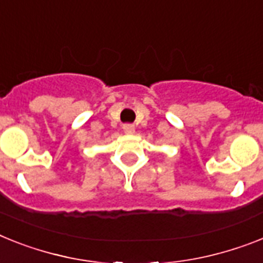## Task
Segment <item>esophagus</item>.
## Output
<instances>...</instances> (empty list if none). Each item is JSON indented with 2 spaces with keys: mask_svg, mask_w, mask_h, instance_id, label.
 Instances as JSON below:
<instances>
[{
  "mask_svg": "<svg viewBox=\"0 0 263 263\" xmlns=\"http://www.w3.org/2000/svg\"><path fill=\"white\" fill-rule=\"evenodd\" d=\"M123 131L125 134H134L135 132V127H134V124H124L123 125Z\"/></svg>",
  "mask_w": 263,
  "mask_h": 263,
  "instance_id": "obj_1",
  "label": "esophagus"
}]
</instances>
